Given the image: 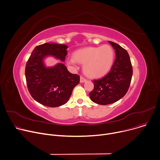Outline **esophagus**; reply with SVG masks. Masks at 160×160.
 I'll return each mask as SVG.
<instances>
[{
    "label": "esophagus",
    "instance_id": "esophagus-1",
    "mask_svg": "<svg viewBox=\"0 0 160 160\" xmlns=\"http://www.w3.org/2000/svg\"><path fill=\"white\" fill-rule=\"evenodd\" d=\"M85 81H87V79L85 78H83L82 76L80 77V82H85Z\"/></svg>",
    "mask_w": 160,
    "mask_h": 160
}]
</instances>
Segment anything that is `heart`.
<instances>
[{
	"label": "heart",
	"mask_w": 160,
	"mask_h": 160,
	"mask_svg": "<svg viewBox=\"0 0 160 160\" xmlns=\"http://www.w3.org/2000/svg\"><path fill=\"white\" fill-rule=\"evenodd\" d=\"M114 59L113 48L108 44H104L78 50L74 52L68 62L73 65L78 62L84 64V73L90 78H98L104 76L110 71Z\"/></svg>",
	"instance_id": "heart-1"
}]
</instances>
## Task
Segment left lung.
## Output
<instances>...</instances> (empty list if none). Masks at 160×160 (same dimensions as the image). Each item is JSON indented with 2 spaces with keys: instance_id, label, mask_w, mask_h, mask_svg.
Returning <instances> with one entry per match:
<instances>
[{
  "instance_id": "8db88e82",
  "label": "left lung",
  "mask_w": 160,
  "mask_h": 160,
  "mask_svg": "<svg viewBox=\"0 0 160 160\" xmlns=\"http://www.w3.org/2000/svg\"><path fill=\"white\" fill-rule=\"evenodd\" d=\"M115 49L114 62L110 71L102 78L93 80L90 99L97 104L106 105L123 98L128 91L132 76V67L127 50L119 44L108 41Z\"/></svg>"
}]
</instances>
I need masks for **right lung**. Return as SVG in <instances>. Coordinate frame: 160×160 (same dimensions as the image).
I'll return each mask as SVG.
<instances>
[{
  "label": "right lung",
  "mask_w": 160,
  "mask_h": 160,
  "mask_svg": "<svg viewBox=\"0 0 160 160\" xmlns=\"http://www.w3.org/2000/svg\"><path fill=\"white\" fill-rule=\"evenodd\" d=\"M68 46L56 43H44L36 46L28 59L25 76L27 87L32 97L41 104L57 107L67 102L73 88L80 81V76L68 71L64 64L46 68L43 59L53 55L64 61Z\"/></svg>",
  "instance_id": "right-lung-1"
}]
</instances>
